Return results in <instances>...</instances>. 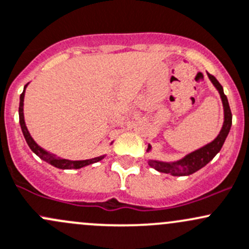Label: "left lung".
I'll return each instance as SVG.
<instances>
[{
    "label": "left lung",
    "instance_id": "8db88e82",
    "mask_svg": "<svg viewBox=\"0 0 249 249\" xmlns=\"http://www.w3.org/2000/svg\"><path fill=\"white\" fill-rule=\"evenodd\" d=\"M208 76L210 78V81L213 82V85L216 87V89L218 90L219 95H221L222 104H223V111H224V122L222 125V129L219 131L218 136L213 141V142L208 143L206 145L201 146V148L197 149V150L192 151V153L187 154L185 158L178 160L174 162H163L159 161V160H149L148 164L150 167H153L154 169H156L158 172L166 173V174L174 175V177H185V175H191L197 171H199L200 168H203L204 166L209 163V162L213 160L217 154L219 153V150L222 149V146L224 144V141H226L227 136L230 131V127H231V111H230L228 99H227L226 94L223 91V87L221 86V83L216 80V77L213 76L208 72ZM151 150V145H148L146 151Z\"/></svg>",
    "mask_w": 249,
    "mask_h": 249
}]
</instances>
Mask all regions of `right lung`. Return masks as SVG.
Returning a JSON list of instances; mask_svg holds the SVG:
<instances>
[{
  "label": "right lung",
  "mask_w": 249,
  "mask_h": 249,
  "mask_svg": "<svg viewBox=\"0 0 249 249\" xmlns=\"http://www.w3.org/2000/svg\"><path fill=\"white\" fill-rule=\"evenodd\" d=\"M27 86H28V83L25 86L22 94L20 95L19 119H20V126H21V130H22L23 137H25L26 142H27V144L31 148V150H32L36 156H39V158H40L41 160H44L45 162H48V163L51 164V166L56 167V168H59V169H78V168H82V167L89 166V164H93V163H95V162L101 161V160H103L105 156H106V155H101V156H98V158L89 159V160H80V161H72V160L57 158L56 155L49 153V151H46L45 149L41 148L40 145L36 144V141L33 140L32 136H31V133L28 132L27 126H26V123H25V117H23V99H25V90H26V87H27Z\"/></svg>",
  "instance_id": "1"
}]
</instances>
